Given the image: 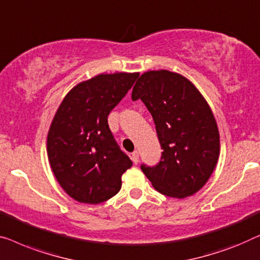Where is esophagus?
Listing matches in <instances>:
<instances>
[{"label": "esophagus", "mask_w": 260, "mask_h": 260, "mask_svg": "<svg viewBox=\"0 0 260 260\" xmlns=\"http://www.w3.org/2000/svg\"><path fill=\"white\" fill-rule=\"evenodd\" d=\"M132 160H133L134 164H138L139 162V153L137 151L132 153Z\"/></svg>", "instance_id": "esophagus-1"}]
</instances>
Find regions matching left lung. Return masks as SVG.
I'll use <instances>...</instances> for the list:
<instances>
[{
    "mask_svg": "<svg viewBox=\"0 0 260 260\" xmlns=\"http://www.w3.org/2000/svg\"><path fill=\"white\" fill-rule=\"evenodd\" d=\"M140 100L152 114L161 148L158 165H141L153 187L182 199L206 184L220 151L219 131L207 101L197 87L166 69L142 74L132 100Z\"/></svg>",
    "mask_w": 260,
    "mask_h": 260,
    "instance_id": "8db88e82",
    "label": "left lung"
}]
</instances>
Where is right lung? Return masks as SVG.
Listing matches in <instances>:
<instances>
[{
    "instance_id": "obj_1",
    "label": "right lung",
    "mask_w": 260,
    "mask_h": 260,
    "mask_svg": "<svg viewBox=\"0 0 260 260\" xmlns=\"http://www.w3.org/2000/svg\"><path fill=\"white\" fill-rule=\"evenodd\" d=\"M139 73L100 74L69 90L47 137V153L61 187L79 203L100 204L121 188L132 166L108 126V115Z\"/></svg>"
}]
</instances>
